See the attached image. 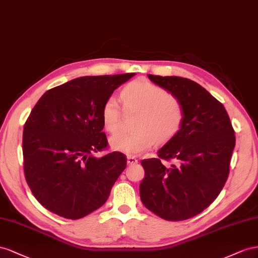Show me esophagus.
Listing matches in <instances>:
<instances>
[{"label":"esophagus","instance_id":"1","mask_svg":"<svg viewBox=\"0 0 258 258\" xmlns=\"http://www.w3.org/2000/svg\"><path fill=\"white\" fill-rule=\"evenodd\" d=\"M138 160L135 157H132V156L127 157V164H136Z\"/></svg>","mask_w":258,"mask_h":258}]
</instances>
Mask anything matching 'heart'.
Segmentation results:
<instances>
[{
    "mask_svg": "<svg viewBox=\"0 0 258 258\" xmlns=\"http://www.w3.org/2000/svg\"><path fill=\"white\" fill-rule=\"evenodd\" d=\"M121 101L125 112H136L135 131L110 139V145L117 151L137 156L149 150L157 141H170L181 128L185 117L181 102L149 81L139 79L128 83L121 92ZM101 122L110 134L120 131L122 109L115 97L107 98L102 105Z\"/></svg>",
    "mask_w": 258,
    "mask_h": 258,
    "instance_id": "b5f03b06",
    "label": "heart"
}]
</instances>
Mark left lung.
<instances>
[{
	"mask_svg": "<svg viewBox=\"0 0 258 258\" xmlns=\"http://www.w3.org/2000/svg\"><path fill=\"white\" fill-rule=\"evenodd\" d=\"M181 102L185 117L180 131L158 151L142 160L145 178L142 202L159 217L179 222L194 217L215 200L229 175L235 146L234 131L225 107L186 78L148 75ZM176 162L166 168L162 160Z\"/></svg>",
	"mask_w": 258,
	"mask_h": 258,
	"instance_id": "8db88e82",
	"label": "left lung"
}]
</instances>
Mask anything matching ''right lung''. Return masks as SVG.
I'll use <instances>...</instances> for the list:
<instances>
[{"label":"right lung","instance_id":"obj_1","mask_svg":"<svg viewBox=\"0 0 258 258\" xmlns=\"http://www.w3.org/2000/svg\"><path fill=\"white\" fill-rule=\"evenodd\" d=\"M135 73L81 77L50 88L25 123V177L44 208L79 219L104 205L126 166L119 151L108 148L101 108L116 87Z\"/></svg>","mask_w":258,"mask_h":258}]
</instances>
